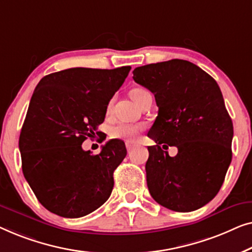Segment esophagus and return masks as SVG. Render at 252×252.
<instances>
[{"instance_id": "1", "label": "esophagus", "mask_w": 252, "mask_h": 252, "mask_svg": "<svg viewBox=\"0 0 252 252\" xmlns=\"http://www.w3.org/2000/svg\"><path fill=\"white\" fill-rule=\"evenodd\" d=\"M133 147H134V144H131V143H127V144H126V150H127V152H130L131 150H132Z\"/></svg>"}]
</instances>
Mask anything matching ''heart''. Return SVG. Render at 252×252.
I'll use <instances>...</instances> for the list:
<instances>
[{
	"label": "heart",
	"mask_w": 252,
	"mask_h": 252,
	"mask_svg": "<svg viewBox=\"0 0 252 252\" xmlns=\"http://www.w3.org/2000/svg\"><path fill=\"white\" fill-rule=\"evenodd\" d=\"M143 89H132L130 91L131 98L133 99L137 97V94H139L140 92H143ZM111 108V106H108V111ZM140 127L136 125H130V123H120V125L113 126L111 129V137L113 139H120L125 140L130 143L133 141L138 136Z\"/></svg>",
	"instance_id": "b5f03b06"
}]
</instances>
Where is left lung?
Instances as JSON below:
<instances>
[{"instance_id":"obj_1","label":"left lung","mask_w":252,"mask_h":252,"mask_svg":"<svg viewBox=\"0 0 252 252\" xmlns=\"http://www.w3.org/2000/svg\"><path fill=\"white\" fill-rule=\"evenodd\" d=\"M133 80L153 92L158 107L147 136V187L170 210L189 212L209 203L220 189L232 161L233 123L218 84L193 63L182 59L133 70ZM163 148L176 146L171 158Z\"/></svg>"}]
</instances>
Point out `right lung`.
Masks as SVG:
<instances>
[{"label": "right lung", "instance_id": "right-lung-1", "mask_svg": "<svg viewBox=\"0 0 252 252\" xmlns=\"http://www.w3.org/2000/svg\"><path fill=\"white\" fill-rule=\"evenodd\" d=\"M130 66L115 69L68 68L44 76L35 88L19 137L21 166L40 203L52 214L79 218L111 196L113 173L126 155L112 139L94 155L83 151L99 134L107 105Z\"/></svg>", "mask_w": 252, "mask_h": 252}]
</instances>
